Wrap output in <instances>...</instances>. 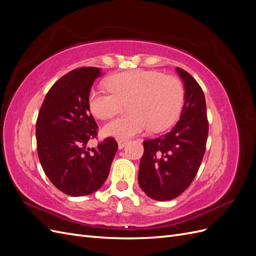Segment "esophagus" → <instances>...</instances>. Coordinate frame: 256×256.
Listing matches in <instances>:
<instances>
[{"label": "esophagus", "mask_w": 256, "mask_h": 256, "mask_svg": "<svg viewBox=\"0 0 256 256\" xmlns=\"http://www.w3.org/2000/svg\"><path fill=\"white\" fill-rule=\"evenodd\" d=\"M127 142H128V141H126V140H120V141H118V148H120V150H122L124 147H125V145L127 144Z\"/></svg>", "instance_id": "34e87169"}]
</instances>
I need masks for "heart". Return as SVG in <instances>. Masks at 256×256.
<instances>
[{
	"instance_id": "1",
	"label": "heart",
	"mask_w": 256,
	"mask_h": 256,
	"mask_svg": "<svg viewBox=\"0 0 256 256\" xmlns=\"http://www.w3.org/2000/svg\"><path fill=\"white\" fill-rule=\"evenodd\" d=\"M106 88L92 90L88 106L100 120L111 118L127 104V116L116 118L102 128L106 136L126 140L142 131H160L170 127L180 115L184 90L175 76L154 70H134L115 74L104 81Z\"/></svg>"
}]
</instances>
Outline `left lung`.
I'll return each mask as SVG.
<instances>
[{
  "label": "left lung",
  "instance_id": "obj_1",
  "mask_svg": "<svg viewBox=\"0 0 256 256\" xmlns=\"http://www.w3.org/2000/svg\"><path fill=\"white\" fill-rule=\"evenodd\" d=\"M184 83V104L180 120L166 134L145 140L138 168V184L147 196L170 200L187 189L204 157L208 122L204 92L182 68H176Z\"/></svg>",
  "mask_w": 256,
  "mask_h": 256
}]
</instances>
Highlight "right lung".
I'll return each instance as SVG.
<instances>
[{
	"instance_id": "right-lung-1",
	"label": "right lung",
	"mask_w": 256,
	"mask_h": 256,
	"mask_svg": "<svg viewBox=\"0 0 256 256\" xmlns=\"http://www.w3.org/2000/svg\"><path fill=\"white\" fill-rule=\"evenodd\" d=\"M100 68L82 67L66 74L46 96L36 122L38 158L50 182L70 196L97 191L110 172L118 150L112 138L88 147L97 136L88 95Z\"/></svg>"
}]
</instances>
